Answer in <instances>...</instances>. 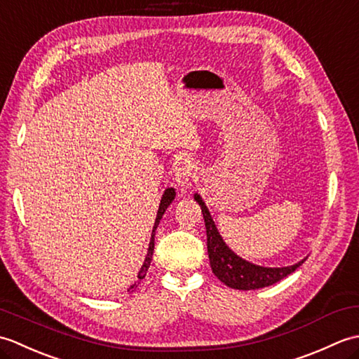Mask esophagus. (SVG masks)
Instances as JSON below:
<instances>
[{
  "instance_id": "34e87169",
  "label": "esophagus",
  "mask_w": 359,
  "mask_h": 359,
  "mask_svg": "<svg viewBox=\"0 0 359 359\" xmlns=\"http://www.w3.org/2000/svg\"><path fill=\"white\" fill-rule=\"evenodd\" d=\"M196 174V166L189 158H180L175 166V182L179 187H187L193 180Z\"/></svg>"
}]
</instances>
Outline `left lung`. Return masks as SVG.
Returning <instances> with one entry per match:
<instances>
[{
	"instance_id": "1",
	"label": "left lung",
	"mask_w": 359,
	"mask_h": 359,
	"mask_svg": "<svg viewBox=\"0 0 359 359\" xmlns=\"http://www.w3.org/2000/svg\"><path fill=\"white\" fill-rule=\"evenodd\" d=\"M194 199L201 205L205 226H207V248L211 270L225 285L236 290H256L269 287L276 284L280 279L287 278L288 274H292L297 266L302 265L304 261H306L304 259V261L294 265L280 266V269H266V266H259L243 261V259L236 256L225 245V242L220 238L217 228L210 216V211L205 207L201 196L194 194Z\"/></svg>"
}]
</instances>
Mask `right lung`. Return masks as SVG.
<instances>
[{
	"instance_id": "right-lung-1",
	"label": "right lung",
	"mask_w": 359,
	"mask_h": 359,
	"mask_svg": "<svg viewBox=\"0 0 359 359\" xmlns=\"http://www.w3.org/2000/svg\"><path fill=\"white\" fill-rule=\"evenodd\" d=\"M174 189L172 188H168L165 189V194L162 197V201H160V207H158V211H157V217H156V224H154V228H152V234H151V242H149V248H148V255H147V259H144V262L142 265V269L139 271V279H143L144 276H147V271L149 269L151 265V257H152V253H154V234H156V230H157V225L160 222V219H162L163 212L166 211V208L170 207V203L172 202L174 199ZM137 284H140V280L137 282ZM137 284H134L131 288H135Z\"/></svg>"
}]
</instances>
